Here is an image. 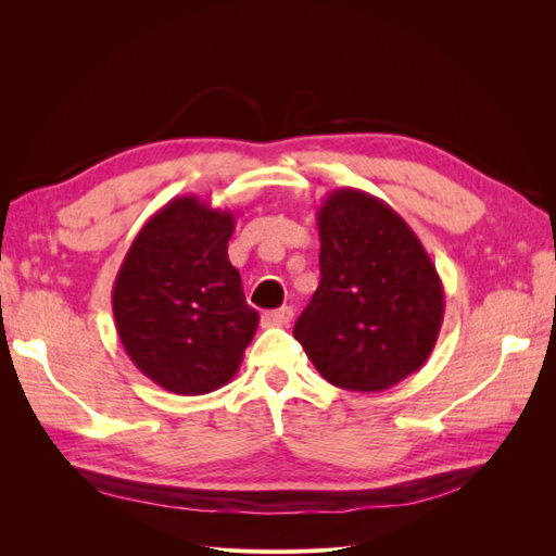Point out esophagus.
Wrapping results in <instances>:
<instances>
[{
  "label": "esophagus",
  "instance_id": "esophagus-1",
  "mask_svg": "<svg viewBox=\"0 0 556 556\" xmlns=\"http://www.w3.org/2000/svg\"><path fill=\"white\" fill-rule=\"evenodd\" d=\"M292 317H294V311L290 306H282L276 311H266L262 315V323L266 327H288L292 323Z\"/></svg>",
  "mask_w": 556,
  "mask_h": 556
}]
</instances>
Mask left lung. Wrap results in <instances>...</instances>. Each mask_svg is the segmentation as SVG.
Instances as JSON below:
<instances>
[{
  "mask_svg": "<svg viewBox=\"0 0 556 556\" xmlns=\"http://www.w3.org/2000/svg\"><path fill=\"white\" fill-rule=\"evenodd\" d=\"M319 285L294 339L325 380L384 392L419 371L439 341L445 294L408 223L357 188L317 208Z\"/></svg>",
  "mask_w": 556,
  "mask_h": 556,
  "instance_id": "obj_1",
  "label": "left lung"
}]
</instances>
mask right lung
Segmentation results:
<instances>
[{
	"mask_svg": "<svg viewBox=\"0 0 556 556\" xmlns=\"http://www.w3.org/2000/svg\"><path fill=\"white\" fill-rule=\"evenodd\" d=\"M233 227L231 211L194 194L176 197L141 227L115 276L121 343L166 392L220 390L257 331L260 313L245 304L241 274L227 255Z\"/></svg>",
	"mask_w": 556,
	"mask_h": 556,
	"instance_id": "right-lung-1",
	"label": "right lung"
}]
</instances>
